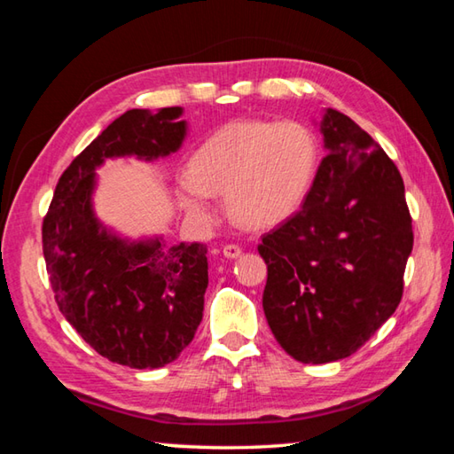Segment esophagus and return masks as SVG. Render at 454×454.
Wrapping results in <instances>:
<instances>
[{
	"mask_svg": "<svg viewBox=\"0 0 454 454\" xmlns=\"http://www.w3.org/2000/svg\"><path fill=\"white\" fill-rule=\"evenodd\" d=\"M222 254H224L226 258H230V260H236V258H240V255H242V248H240V246H236V244H226L224 248H222Z\"/></svg>",
	"mask_w": 454,
	"mask_h": 454,
	"instance_id": "1",
	"label": "esophagus"
}]
</instances>
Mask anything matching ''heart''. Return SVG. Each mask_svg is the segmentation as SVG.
<instances>
[{
	"instance_id": "heart-1",
	"label": "heart",
	"mask_w": 454,
	"mask_h": 454,
	"mask_svg": "<svg viewBox=\"0 0 454 454\" xmlns=\"http://www.w3.org/2000/svg\"><path fill=\"white\" fill-rule=\"evenodd\" d=\"M317 164V137L301 122L232 121L192 153L176 196L194 220H210L208 196H224L238 226L271 230L300 212Z\"/></svg>"
}]
</instances>
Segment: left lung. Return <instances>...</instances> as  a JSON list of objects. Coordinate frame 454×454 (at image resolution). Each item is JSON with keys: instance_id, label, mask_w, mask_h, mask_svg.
<instances>
[{"instance_id": "left-lung-1", "label": "left lung", "mask_w": 454, "mask_h": 454, "mask_svg": "<svg viewBox=\"0 0 454 454\" xmlns=\"http://www.w3.org/2000/svg\"><path fill=\"white\" fill-rule=\"evenodd\" d=\"M317 127L327 154L308 199L258 246L271 333L313 365L349 357L393 316L413 250L393 160L348 114L325 109Z\"/></svg>"}]
</instances>
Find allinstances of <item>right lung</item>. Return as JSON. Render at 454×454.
I'll return each mask as SVG.
<instances>
[{"mask_svg": "<svg viewBox=\"0 0 454 454\" xmlns=\"http://www.w3.org/2000/svg\"><path fill=\"white\" fill-rule=\"evenodd\" d=\"M183 106L130 109L90 143L57 183L43 220L55 301L98 356L133 369L175 361L199 329L208 287L204 244L121 236L95 214L97 168L106 159L153 162L183 146Z\"/></svg>", "mask_w": 454, "mask_h": 454, "instance_id": "right-lung-1", "label": "right lung"}]
</instances>
